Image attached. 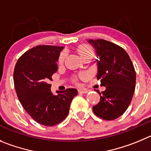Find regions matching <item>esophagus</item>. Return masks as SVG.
<instances>
[{"label": "esophagus", "mask_w": 151, "mask_h": 151, "mask_svg": "<svg viewBox=\"0 0 151 151\" xmlns=\"http://www.w3.org/2000/svg\"><path fill=\"white\" fill-rule=\"evenodd\" d=\"M79 93H83V94H86V93L88 92V89H86V88H80L78 89Z\"/></svg>", "instance_id": "esophagus-1"}]
</instances>
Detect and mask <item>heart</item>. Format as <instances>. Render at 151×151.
Segmentation results:
<instances>
[{
  "instance_id": "obj_1",
  "label": "heart",
  "mask_w": 151,
  "mask_h": 151,
  "mask_svg": "<svg viewBox=\"0 0 151 151\" xmlns=\"http://www.w3.org/2000/svg\"><path fill=\"white\" fill-rule=\"evenodd\" d=\"M77 50H78L79 54L80 55V56L82 57L83 59L86 56H88V55H93L94 54V51H93V49L90 47L89 45H81L78 47L77 48ZM65 57V53L63 52L60 55V57H59L58 62L60 64H62V63L64 62Z\"/></svg>"
}]
</instances>
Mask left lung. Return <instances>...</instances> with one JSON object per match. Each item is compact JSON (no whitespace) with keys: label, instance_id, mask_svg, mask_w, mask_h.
<instances>
[{"label":"left lung","instance_id":"obj_1","mask_svg":"<svg viewBox=\"0 0 151 151\" xmlns=\"http://www.w3.org/2000/svg\"><path fill=\"white\" fill-rule=\"evenodd\" d=\"M97 53L98 74L101 86L100 102L93 112L104 120H114L123 115L130 104L135 87L136 71L124 49L104 39H88Z\"/></svg>","mask_w":151,"mask_h":151}]
</instances>
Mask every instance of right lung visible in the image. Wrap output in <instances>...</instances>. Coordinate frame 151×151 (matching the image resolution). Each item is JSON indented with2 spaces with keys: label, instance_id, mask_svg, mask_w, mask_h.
Instances as JSON below:
<instances>
[{
  "label": "right lung",
  "instance_id": "right-lung-1",
  "mask_svg": "<svg viewBox=\"0 0 151 151\" xmlns=\"http://www.w3.org/2000/svg\"><path fill=\"white\" fill-rule=\"evenodd\" d=\"M64 47L38 45L25 52L14 69L13 80L18 100L27 112L37 123L53 126L63 122L70 104L77 95L76 88L50 91L52 75L57 71L56 62Z\"/></svg>",
  "mask_w": 151,
  "mask_h": 151
}]
</instances>
